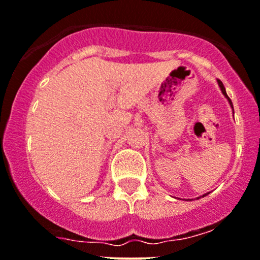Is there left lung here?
<instances>
[{
    "instance_id": "left-lung-1",
    "label": "left lung",
    "mask_w": 260,
    "mask_h": 260,
    "mask_svg": "<svg viewBox=\"0 0 260 260\" xmlns=\"http://www.w3.org/2000/svg\"><path fill=\"white\" fill-rule=\"evenodd\" d=\"M217 82H218V86H220L221 91H222V94H223V95H225V96H226V99H228V100H229V103H230L231 108H233V110H234V107H233V103H231L230 98H229V96H228V94H226V90H225V86H223V84H222V82H221V81H220V80H217ZM207 194H208V193L203 194L202 197H206V196H207ZM188 201H191V200H188Z\"/></svg>"
}]
</instances>
